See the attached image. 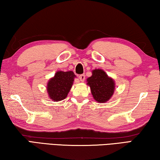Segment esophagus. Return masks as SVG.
Instances as JSON below:
<instances>
[{
	"mask_svg": "<svg viewBox=\"0 0 160 160\" xmlns=\"http://www.w3.org/2000/svg\"><path fill=\"white\" fill-rule=\"evenodd\" d=\"M78 78H79L81 82H83V81L85 80V75L84 74H81V75H79Z\"/></svg>",
	"mask_w": 160,
	"mask_h": 160,
	"instance_id": "obj_1",
	"label": "esophagus"
}]
</instances>
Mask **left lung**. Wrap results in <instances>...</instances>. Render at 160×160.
Returning <instances> with one entry per match:
<instances>
[{
  "mask_svg": "<svg viewBox=\"0 0 160 160\" xmlns=\"http://www.w3.org/2000/svg\"><path fill=\"white\" fill-rule=\"evenodd\" d=\"M87 82L93 98L99 103L108 101L114 93V81L101 69L93 70L92 76L87 78Z\"/></svg>",
  "mask_w": 160,
  "mask_h": 160,
  "instance_id": "left-lung-1",
  "label": "left lung"
}]
</instances>
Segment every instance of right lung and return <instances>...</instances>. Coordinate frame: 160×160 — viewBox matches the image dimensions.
Masks as SVG:
<instances>
[{
  "instance_id": "right-lung-1",
  "label": "right lung",
  "mask_w": 160,
  "mask_h": 160,
  "mask_svg": "<svg viewBox=\"0 0 160 160\" xmlns=\"http://www.w3.org/2000/svg\"><path fill=\"white\" fill-rule=\"evenodd\" d=\"M74 77L76 75L72 71L57 72L54 77L48 82V92L49 98L54 101L64 100L72 88Z\"/></svg>"
}]
</instances>
